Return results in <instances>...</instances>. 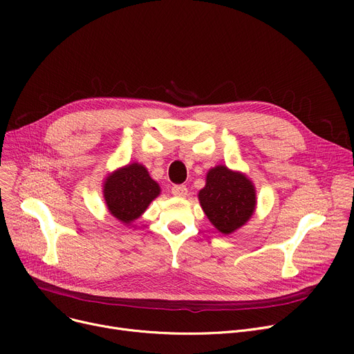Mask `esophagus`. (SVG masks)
<instances>
[{"label":"esophagus","mask_w":354,"mask_h":354,"mask_svg":"<svg viewBox=\"0 0 354 354\" xmlns=\"http://www.w3.org/2000/svg\"><path fill=\"white\" fill-rule=\"evenodd\" d=\"M172 195L178 198H185L188 195V188L185 185H174L172 187Z\"/></svg>","instance_id":"1"}]
</instances>
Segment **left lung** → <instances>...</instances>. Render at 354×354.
Instances as JSON below:
<instances>
[{"label":"left lung","instance_id":"obj_1","mask_svg":"<svg viewBox=\"0 0 354 354\" xmlns=\"http://www.w3.org/2000/svg\"><path fill=\"white\" fill-rule=\"evenodd\" d=\"M198 198L211 224L225 235L245 224L257 203L252 182L224 165L212 167L207 174L205 188L199 191Z\"/></svg>","mask_w":354,"mask_h":354}]
</instances>
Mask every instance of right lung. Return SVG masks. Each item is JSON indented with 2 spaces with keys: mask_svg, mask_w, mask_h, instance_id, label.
Masks as SVG:
<instances>
[{
  "mask_svg": "<svg viewBox=\"0 0 354 354\" xmlns=\"http://www.w3.org/2000/svg\"><path fill=\"white\" fill-rule=\"evenodd\" d=\"M159 185L149 176L140 163H130L110 174L103 185V196L109 212L122 224L138 219L158 195Z\"/></svg>",
  "mask_w": 354,
  "mask_h": 354,
  "instance_id": "right-lung-1",
  "label": "right lung"
}]
</instances>
